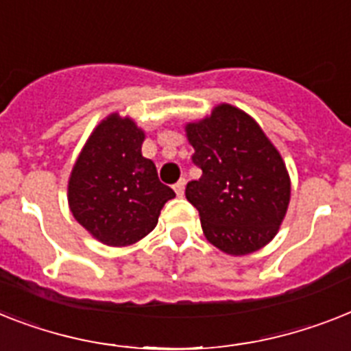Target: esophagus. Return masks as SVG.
Returning <instances> with one entry per match:
<instances>
[{"mask_svg":"<svg viewBox=\"0 0 351 351\" xmlns=\"http://www.w3.org/2000/svg\"><path fill=\"white\" fill-rule=\"evenodd\" d=\"M184 191H185V178H180V180L175 184V193L178 196H184Z\"/></svg>","mask_w":351,"mask_h":351,"instance_id":"esophagus-1","label":"esophagus"}]
</instances>
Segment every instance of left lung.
Here are the masks:
<instances>
[{
	"mask_svg": "<svg viewBox=\"0 0 351 351\" xmlns=\"http://www.w3.org/2000/svg\"><path fill=\"white\" fill-rule=\"evenodd\" d=\"M202 169L185 187V198L200 213L205 238L230 256L265 247L283 221L290 178L274 144L258 122L230 104L185 126Z\"/></svg>",
	"mask_w": 351,
	"mask_h": 351,
	"instance_id": "obj_1",
	"label": "left lung"
}]
</instances>
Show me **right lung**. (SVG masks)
<instances>
[{"label": "right lung", "mask_w": 351, "mask_h": 351, "mask_svg": "<svg viewBox=\"0 0 351 351\" xmlns=\"http://www.w3.org/2000/svg\"><path fill=\"white\" fill-rule=\"evenodd\" d=\"M144 131L119 113L106 117L82 147L68 180L73 218L110 247L142 240L175 191L158 180L155 164L142 156Z\"/></svg>", "instance_id": "1"}]
</instances>
